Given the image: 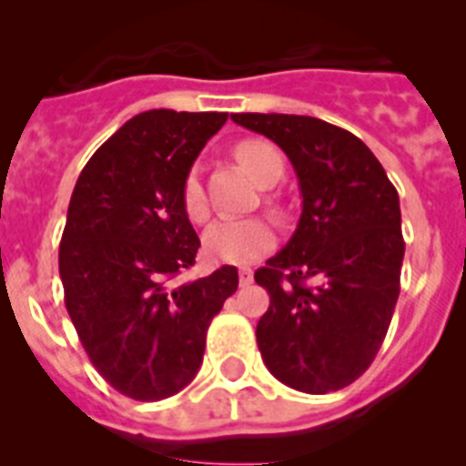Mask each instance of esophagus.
<instances>
[{
	"mask_svg": "<svg viewBox=\"0 0 466 466\" xmlns=\"http://www.w3.org/2000/svg\"><path fill=\"white\" fill-rule=\"evenodd\" d=\"M238 279H240V287H249L254 282V273L249 268H240L238 273Z\"/></svg>",
	"mask_w": 466,
	"mask_h": 466,
	"instance_id": "34e87169",
	"label": "esophagus"
}]
</instances>
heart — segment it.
<instances>
[{
	"instance_id": "1",
	"label": "heart",
	"mask_w": 466,
	"mask_h": 466,
	"mask_svg": "<svg viewBox=\"0 0 466 466\" xmlns=\"http://www.w3.org/2000/svg\"><path fill=\"white\" fill-rule=\"evenodd\" d=\"M236 156L261 187H273L279 182L284 160L273 144L263 139H247L238 144ZM182 203L193 221H203L208 217V198H205L203 182L196 167L184 179ZM203 247L212 261L247 266L273 249L275 228L263 217H224L205 230Z\"/></svg>"
}]
</instances>
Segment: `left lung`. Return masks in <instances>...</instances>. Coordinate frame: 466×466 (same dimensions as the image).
Segmentation results:
<instances>
[{"label": "left lung", "mask_w": 466, "mask_h": 466, "mask_svg": "<svg viewBox=\"0 0 466 466\" xmlns=\"http://www.w3.org/2000/svg\"><path fill=\"white\" fill-rule=\"evenodd\" d=\"M230 118L278 144L303 198L291 240L254 273L270 294L257 324L263 361L299 392L343 390L376 360L397 306L406 249L397 188L360 137L322 118Z\"/></svg>", "instance_id": "8db88e82"}]
</instances>
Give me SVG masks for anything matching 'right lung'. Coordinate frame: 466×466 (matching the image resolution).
<instances>
[{
  "mask_svg": "<svg viewBox=\"0 0 466 466\" xmlns=\"http://www.w3.org/2000/svg\"><path fill=\"white\" fill-rule=\"evenodd\" d=\"M226 111H142L76 179L60 242L65 306L90 364L135 401H160L203 364L205 336L238 289L236 266L179 282L198 240L182 203L193 160Z\"/></svg>",
  "mask_w": 466,
  "mask_h": 466,
  "instance_id": "add662e5",
  "label": "right lung"
}]
</instances>
